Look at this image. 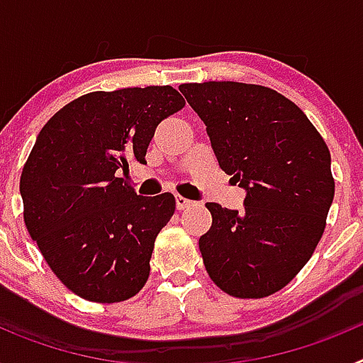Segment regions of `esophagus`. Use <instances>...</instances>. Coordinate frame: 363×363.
<instances>
[{
	"instance_id": "obj_1",
	"label": "esophagus",
	"mask_w": 363,
	"mask_h": 363,
	"mask_svg": "<svg viewBox=\"0 0 363 363\" xmlns=\"http://www.w3.org/2000/svg\"><path fill=\"white\" fill-rule=\"evenodd\" d=\"M191 205H192L191 200H187V198L176 194V209L184 211V209H187V207H191Z\"/></svg>"
}]
</instances>
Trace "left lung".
Masks as SVG:
<instances>
[{"instance_id":"left-lung-1","label":"left lung","mask_w":363,"mask_h":363,"mask_svg":"<svg viewBox=\"0 0 363 363\" xmlns=\"http://www.w3.org/2000/svg\"><path fill=\"white\" fill-rule=\"evenodd\" d=\"M221 171L245 191L243 211L205 203L200 238L211 280L236 298L277 293L309 262L335 198L331 154L300 107L280 92L236 82L184 83Z\"/></svg>"}]
</instances>
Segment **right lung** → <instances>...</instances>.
Returning a JSON list of instances; mask_svg holds the SVG:
<instances>
[{
  "label": "right lung",
  "instance_id": "1",
  "mask_svg": "<svg viewBox=\"0 0 363 363\" xmlns=\"http://www.w3.org/2000/svg\"><path fill=\"white\" fill-rule=\"evenodd\" d=\"M184 105L169 85L89 92L38 134L19 179L25 225L78 296L114 303L145 285L154 240L176 201L171 192L138 196L118 174L129 160L145 163L160 121Z\"/></svg>",
  "mask_w": 363,
  "mask_h": 363
}]
</instances>
